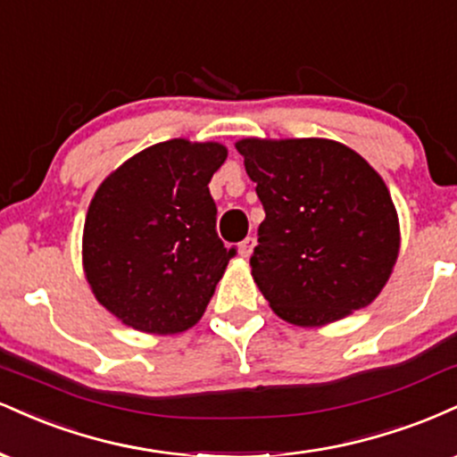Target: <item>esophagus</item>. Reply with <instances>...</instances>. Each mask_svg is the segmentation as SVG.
Here are the masks:
<instances>
[{
  "instance_id": "1",
  "label": "esophagus",
  "mask_w": 457,
  "mask_h": 457,
  "mask_svg": "<svg viewBox=\"0 0 457 457\" xmlns=\"http://www.w3.org/2000/svg\"><path fill=\"white\" fill-rule=\"evenodd\" d=\"M253 246H255V238H251V236H249V238H245L243 243L238 245V255H240V258H249L251 251H253Z\"/></svg>"
}]
</instances>
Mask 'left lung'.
<instances>
[{
	"label": "left lung",
	"mask_w": 457,
	"mask_h": 457,
	"mask_svg": "<svg viewBox=\"0 0 457 457\" xmlns=\"http://www.w3.org/2000/svg\"><path fill=\"white\" fill-rule=\"evenodd\" d=\"M236 150L266 212L249 264L272 312L322 327L370 305L400 253V219L378 171L322 137H246Z\"/></svg>",
	"instance_id": "obj_1"
}]
</instances>
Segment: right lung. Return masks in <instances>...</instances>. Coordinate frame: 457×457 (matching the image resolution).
Masks as SVG:
<instances>
[{
    "label": "right lung",
    "mask_w": 457,
    "mask_h": 457,
    "mask_svg": "<svg viewBox=\"0 0 457 457\" xmlns=\"http://www.w3.org/2000/svg\"><path fill=\"white\" fill-rule=\"evenodd\" d=\"M225 159L228 148L217 141H161L96 188L83 225V272L122 324L176 335L204 316L234 255L214 229L208 191Z\"/></svg>",
    "instance_id": "1"
}]
</instances>
